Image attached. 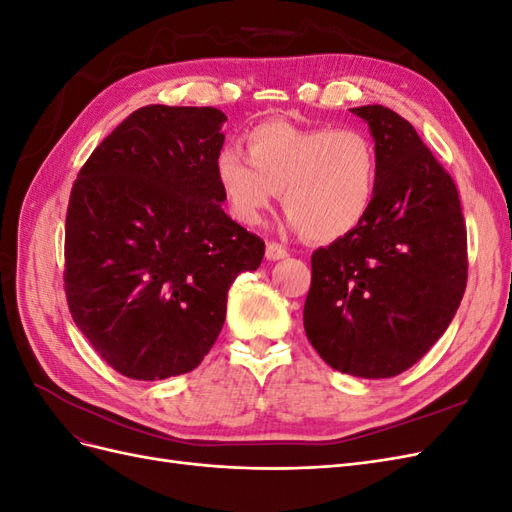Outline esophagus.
Returning <instances> with one entry per match:
<instances>
[{
	"label": "esophagus",
	"instance_id": "obj_1",
	"mask_svg": "<svg viewBox=\"0 0 512 512\" xmlns=\"http://www.w3.org/2000/svg\"><path fill=\"white\" fill-rule=\"evenodd\" d=\"M265 256H267V260H271V262L284 260V258H288V250H286L284 245H280V243L269 241V243H267V250H265Z\"/></svg>",
	"mask_w": 512,
	"mask_h": 512
}]
</instances>
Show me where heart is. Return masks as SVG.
Listing matches in <instances>:
<instances>
[{
    "label": "heart",
    "instance_id": "1",
    "mask_svg": "<svg viewBox=\"0 0 512 512\" xmlns=\"http://www.w3.org/2000/svg\"><path fill=\"white\" fill-rule=\"evenodd\" d=\"M247 156L218 151L213 175L232 218L256 226L282 194L288 220L309 241H337L374 207L378 151L359 130L262 121L245 136Z\"/></svg>",
    "mask_w": 512,
    "mask_h": 512
}]
</instances>
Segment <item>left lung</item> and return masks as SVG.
<instances>
[{"label":"left lung","mask_w":512,"mask_h":512,"mask_svg":"<svg viewBox=\"0 0 512 512\" xmlns=\"http://www.w3.org/2000/svg\"><path fill=\"white\" fill-rule=\"evenodd\" d=\"M361 117L378 151L365 222L312 254L303 327L322 361L356 378H393L438 342L468 282V243L451 175L412 123L380 104Z\"/></svg>","instance_id":"obj_1"}]
</instances>
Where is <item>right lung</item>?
I'll return each mask as SVG.
<instances>
[{"label": "right lung", "mask_w": 512, "mask_h": 512, "mask_svg": "<svg viewBox=\"0 0 512 512\" xmlns=\"http://www.w3.org/2000/svg\"><path fill=\"white\" fill-rule=\"evenodd\" d=\"M226 115L151 104L91 153L66 215V299L119 374L164 380L200 365L226 320L228 288L265 243L222 209L213 162Z\"/></svg>", "instance_id": "add662e5"}]
</instances>
